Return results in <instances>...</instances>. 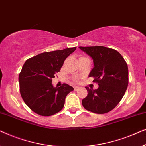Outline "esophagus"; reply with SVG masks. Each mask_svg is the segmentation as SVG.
I'll return each instance as SVG.
<instances>
[{
	"mask_svg": "<svg viewBox=\"0 0 146 146\" xmlns=\"http://www.w3.org/2000/svg\"><path fill=\"white\" fill-rule=\"evenodd\" d=\"M79 86H74V90L75 91H76V90H78L79 89Z\"/></svg>",
	"mask_w": 146,
	"mask_h": 146,
	"instance_id": "34e87169",
	"label": "esophagus"
}]
</instances>
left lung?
Here are the masks:
<instances>
[{
    "label": "left lung",
    "instance_id": "8db88e82",
    "mask_svg": "<svg viewBox=\"0 0 146 146\" xmlns=\"http://www.w3.org/2000/svg\"><path fill=\"white\" fill-rule=\"evenodd\" d=\"M92 57L94 68L89 77L94 78L98 88L86 87L87 96L82 100L84 108L95 113H106L114 108L122 98L128 85L126 62L115 50L100 46H80Z\"/></svg>",
    "mask_w": 146,
    "mask_h": 146
}]
</instances>
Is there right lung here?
I'll list each match as a JSON object with an SVG mask.
<instances>
[{
    "instance_id": "add662e5",
    "label": "right lung",
    "mask_w": 146,
    "mask_h": 146,
    "mask_svg": "<svg viewBox=\"0 0 146 146\" xmlns=\"http://www.w3.org/2000/svg\"><path fill=\"white\" fill-rule=\"evenodd\" d=\"M76 47L43 52L28 59L24 64L19 81L20 92L29 108L37 114L50 116L59 112L65 98L74 88L67 84L59 88L52 84L64 62Z\"/></svg>"
}]
</instances>
